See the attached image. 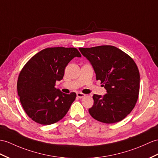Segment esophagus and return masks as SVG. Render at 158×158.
I'll return each mask as SVG.
<instances>
[{"label":"esophagus","mask_w":158,"mask_h":158,"mask_svg":"<svg viewBox=\"0 0 158 158\" xmlns=\"http://www.w3.org/2000/svg\"><path fill=\"white\" fill-rule=\"evenodd\" d=\"M76 95H77V97H78L79 98H82L86 96L85 94H83L82 92H77Z\"/></svg>","instance_id":"esophagus-1"}]
</instances>
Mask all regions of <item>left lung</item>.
I'll return each mask as SVG.
<instances>
[{
    "label": "left lung",
    "mask_w": 158,
    "mask_h": 158,
    "mask_svg": "<svg viewBox=\"0 0 158 158\" xmlns=\"http://www.w3.org/2000/svg\"><path fill=\"white\" fill-rule=\"evenodd\" d=\"M90 61L97 80L107 93L94 94V105L88 110L96 120L110 124L122 121L136 105L140 76L137 65L128 54L113 45L79 48Z\"/></svg>",
    "instance_id": "1"
}]
</instances>
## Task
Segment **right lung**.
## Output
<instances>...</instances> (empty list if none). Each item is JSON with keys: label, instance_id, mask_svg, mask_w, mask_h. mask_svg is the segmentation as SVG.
<instances>
[{"label": "right lung", "instance_id": "right-lung-1", "mask_svg": "<svg viewBox=\"0 0 158 158\" xmlns=\"http://www.w3.org/2000/svg\"><path fill=\"white\" fill-rule=\"evenodd\" d=\"M81 57L74 48H48L33 56L22 68L17 80L21 105L28 117L37 123L53 124L68 113L76 94H65L55 88L62 80L68 64Z\"/></svg>", "mask_w": 158, "mask_h": 158}]
</instances>
